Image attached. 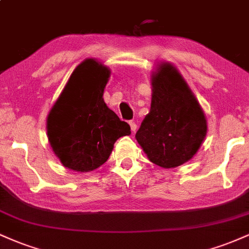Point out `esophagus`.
Returning <instances> with one entry per match:
<instances>
[{"label": "esophagus", "mask_w": 249, "mask_h": 249, "mask_svg": "<svg viewBox=\"0 0 249 249\" xmlns=\"http://www.w3.org/2000/svg\"><path fill=\"white\" fill-rule=\"evenodd\" d=\"M128 124H130L131 130H132V132H136V131H137V124H136V122H134V121H130V122H128Z\"/></svg>", "instance_id": "obj_1"}]
</instances>
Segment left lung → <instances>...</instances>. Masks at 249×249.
Returning a JSON list of instances; mask_svg holds the SVG:
<instances>
[{
  "mask_svg": "<svg viewBox=\"0 0 249 249\" xmlns=\"http://www.w3.org/2000/svg\"><path fill=\"white\" fill-rule=\"evenodd\" d=\"M152 78V103L137 131V142L158 166L177 167L190 160L206 136L204 111L186 82L171 64Z\"/></svg>",
  "mask_w": 249,
  "mask_h": 249,
  "instance_id": "left-lung-1",
  "label": "left lung"
}]
</instances>
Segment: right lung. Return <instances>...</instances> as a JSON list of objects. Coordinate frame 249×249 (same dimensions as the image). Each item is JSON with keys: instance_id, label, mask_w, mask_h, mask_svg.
<instances>
[{"instance_id": "add662e5", "label": "right lung", "mask_w": 249, "mask_h": 249, "mask_svg": "<svg viewBox=\"0 0 249 249\" xmlns=\"http://www.w3.org/2000/svg\"><path fill=\"white\" fill-rule=\"evenodd\" d=\"M110 71L95 59L76 68L48 116V138L65 167L88 172L104 164L130 125L107 107L103 92Z\"/></svg>"}]
</instances>
